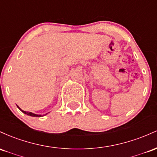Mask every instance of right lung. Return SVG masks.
<instances>
[{
	"mask_svg": "<svg viewBox=\"0 0 157 157\" xmlns=\"http://www.w3.org/2000/svg\"><path fill=\"white\" fill-rule=\"evenodd\" d=\"M17 107H18V109H19V110H21V111H22L23 113H24L26 114V115H28V116H30V117H44V116L47 115V113H46V114H44V115H38V114H35V113H32V112H27V111H24V110H21V109L20 107H19L18 106H17Z\"/></svg>",
	"mask_w": 157,
	"mask_h": 157,
	"instance_id": "1",
	"label": "right lung"
}]
</instances>
